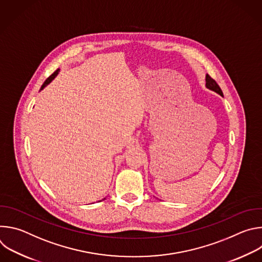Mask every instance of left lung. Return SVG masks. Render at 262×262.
Listing matches in <instances>:
<instances>
[{"mask_svg":"<svg viewBox=\"0 0 262 262\" xmlns=\"http://www.w3.org/2000/svg\"><path fill=\"white\" fill-rule=\"evenodd\" d=\"M205 81H206V87H207L208 89H210V90H212V91L219 93L221 96H223V92H222L220 86L216 84V82H215L210 76H208V74H206Z\"/></svg>","mask_w":262,"mask_h":262,"instance_id":"left-lung-1","label":"left lung"}]
</instances>
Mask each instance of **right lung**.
<instances>
[{"label": "right lung", "instance_id": "right-lung-1", "mask_svg": "<svg viewBox=\"0 0 262 262\" xmlns=\"http://www.w3.org/2000/svg\"><path fill=\"white\" fill-rule=\"evenodd\" d=\"M59 71H60V69H57V70H56V71H55L53 74H51V76H50V77H49V78L46 80V82L42 84V86H41L40 90H42V89H43V88H45L47 85H49V84H50V83H51V82H52V81H53V80H54V79L57 77V74L59 73Z\"/></svg>", "mask_w": 262, "mask_h": 262}]
</instances>
